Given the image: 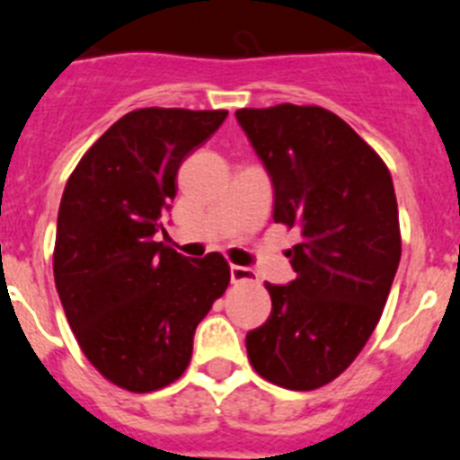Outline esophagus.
I'll return each mask as SVG.
<instances>
[{
  "label": "esophagus",
  "instance_id": "1",
  "mask_svg": "<svg viewBox=\"0 0 460 460\" xmlns=\"http://www.w3.org/2000/svg\"><path fill=\"white\" fill-rule=\"evenodd\" d=\"M257 275H254L252 269H247V266H231V282L234 285H241V282H254Z\"/></svg>",
  "mask_w": 460,
  "mask_h": 460
}]
</instances>
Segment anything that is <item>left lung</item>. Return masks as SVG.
<instances>
[{
    "label": "left lung",
    "mask_w": 460,
    "mask_h": 460,
    "mask_svg": "<svg viewBox=\"0 0 460 460\" xmlns=\"http://www.w3.org/2000/svg\"><path fill=\"white\" fill-rule=\"evenodd\" d=\"M235 119L273 182V219L298 229L287 250L296 278L269 285L270 317L245 338L252 368L310 391L358 357L377 326L401 261L391 173L335 113L279 103Z\"/></svg>",
    "instance_id": "left-lung-1"
}]
</instances>
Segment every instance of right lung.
I'll return each mask as SVG.
<instances>
[{
    "label": "right lung",
    "instance_id": "right-lung-1",
    "mask_svg": "<svg viewBox=\"0 0 460 460\" xmlns=\"http://www.w3.org/2000/svg\"><path fill=\"white\" fill-rule=\"evenodd\" d=\"M225 119L226 111H131L64 187L55 287L83 354L127 391L162 389L185 373L194 331L229 285L219 252L190 259L155 241L182 159Z\"/></svg>",
    "mask_w": 460,
    "mask_h": 460
}]
</instances>
